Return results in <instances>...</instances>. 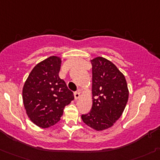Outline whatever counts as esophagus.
I'll use <instances>...</instances> for the list:
<instances>
[{
    "label": "esophagus",
    "instance_id": "obj_1",
    "mask_svg": "<svg viewBox=\"0 0 160 160\" xmlns=\"http://www.w3.org/2000/svg\"><path fill=\"white\" fill-rule=\"evenodd\" d=\"M74 97H75V99L76 100H77L80 97V93L79 92H76L75 93H74Z\"/></svg>",
    "mask_w": 160,
    "mask_h": 160
}]
</instances>
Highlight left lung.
I'll return each instance as SVG.
<instances>
[{"label": "left lung", "instance_id": "obj_1", "mask_svg": "<svg viewBox=\"0 0 160 160\" xmlns=\"http://www.w3.org/2000/svg\"><path fill=\"white\" fill-rule=\"evenodd\" d=\"M92 65V107L83 122L95 131L112 127L127 104L129 89L123 73L110 61L97 57Z\"/></svg>", "mask_w": 160, "mask_h": 160}]
</instances>
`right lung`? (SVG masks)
<instances>
[{"label": "right lung", "mask_w": 160, "mask_h": 160, "mask_svg": "<svg viewBox=\"0 0 160 160\" xmlns=\"http://www.w3.org/2000/svg\"><path fill=\"white\" fill-rule=\"evenodd\" d=\"M62 59L51 56L37 64L23 88V102L28 118L42 129L55 125L64 108L74 99L73 93L59 77Z\"/></svg>", "instance_id": "obj_1"}]
</instances>
